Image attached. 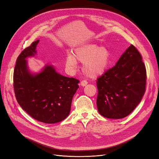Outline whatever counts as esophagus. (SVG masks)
<instances>
[{
    "instance_id": "34e87169",
    "label": "esophagus",
    "mask_w": 159,
    "mask_h": 159,
    "mask_svg": "<svg viewBox=\"0 0 159 159\" xmlns=\"http://www.w3.org/2000/svg\"><path fill=\"white\" fill-rule=\"evenodd\" d=\"M87 84H88V82H87L86 80H82V81L80 82V86H83V87L85 86H86Z\"/></svg>"
}]
</instances>
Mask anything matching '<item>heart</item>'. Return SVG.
<instances>
[{
  "instance_id": "heart-1",
  "label": "heart",
  "mask_w": 159,
  "mask_h": 159,
  "mask_svg": "<svg viewBox=\"0 0 159 159\" xmlns=\"http://www.w3.org/2000/svg\"><path fill=\"white\" fill-rule=\"evenodd\" d=\"M77 60L83 63L82 72L87 77L95 78L104 73L111 62V55L107 47L95 43H85L74 49V55L68 53L66 66L69 70L73 71L77 67Z\"/></svg>"
}]
</instances>
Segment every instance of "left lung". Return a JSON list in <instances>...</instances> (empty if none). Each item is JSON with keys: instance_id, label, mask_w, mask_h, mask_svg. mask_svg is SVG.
I'll return each instance as SVG.
<instances>
[{"instance_id": "left-lung-1", "label": "left lung", "mask_w": 159, "mask_h": 159, "mask_svg": "<svg viewBox=\"0 0 159 159\" xmlns=\"http://www.w3.org/2000/svg\"><path fill=\"white\" fill-rule=\"evenodd\" d=\"M146 70L141 54L130 45L116 66L97 79V107L107 118L121 119L132 112L146 91Z\"/></svg>"}]
</instances>
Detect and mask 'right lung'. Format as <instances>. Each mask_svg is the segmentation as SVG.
Instances as JSON below:
<instances>
[{
    "mask_svg": "<svg viewBox=\"0 0 159 159\" xmlns=\"http://www.w3.org/2000/svg\"><path fill=\"white\" fill-rule=\"evenodd\" d=\"M39 41H34L18 57L13 88L18 103L26 113L39 121L52 124L70 114L79 80L60 75L52 65H46L39 73L32 74L26 59L36 54Z\"/></svg>",
    "mask_w": 159,
    "mask_h": 159,
    "instance_id": "right-lung-1",
    "label": "right lung"
}]
</instances>
